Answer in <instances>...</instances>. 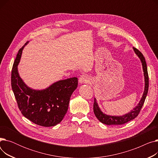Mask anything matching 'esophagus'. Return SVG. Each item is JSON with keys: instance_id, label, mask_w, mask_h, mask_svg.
Masks as SVG:
<instances>
[{"instance_id": "esophagus-1", "label": "esophagus", "mask_w": 158, "mask_h": 158, "mask_svg": "<svg viewBox=\"0 0 158 158\" xmlns=\"http://www.w3.org/2000/svg\"><path fill=\"white\" fill-rule=\"evenodd\" d=\"M88 81H89V77L87 76V75H82L79 79V82L81 84L87 83Z\"/></svg>"}]
</instances>
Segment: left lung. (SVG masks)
<instances>
[{"label": "left lung", "instance_id": "8db88e82", "mask_svg": "<svg viewBox=\"0 0 158 158\" xmlns=\"http://www.w3.org/2000/svg\"><path fill=\"white\" fill-rule=\"evenodd\" d=\"M132 48H133L135 54L139 58L141 63H142V64L144 79H145V88H144V92H143V95L142 98H141L138 105L134 107L133 110H131V111L122 116H111V115H107L104 113L100 109V107H99L96 98H95L94 104V114L99 121L102 122V123L106 124V125H122V124H124L132 120L135 119L138 115L146 98V97L148 93V72H147L146 61L145 60V57L142 54V52L139 51L137 48L135 47H133Z\"/></svg>", "mask_w": 158, "mask_h": 158}]
</instances>
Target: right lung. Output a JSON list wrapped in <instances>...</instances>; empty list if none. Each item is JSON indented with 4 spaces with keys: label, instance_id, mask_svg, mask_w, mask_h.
Returning a JSON list of instances; mask_svg holds the SVG:
<instances>
[{
    "label": "right lung",
    "instance_id": "obj_1",
    "mask_svg": "<svg viewBox=\"0 0 158 158\" xmlns=\"http://www.w3.org/2000/svg\"><path fill=\"white\" fill-rule=\"evenodd\" d=\"M27 44L28 41L19 50L13 66V92L23 117L38 126H56L68 111L70 99L77 87L78 79L74 77L60 80L40 90L29 87L20 77L18 70L22 51Z\"/></svg>",
    "mask_w": 158,
    "mask_h": 158
}]
</instances>
